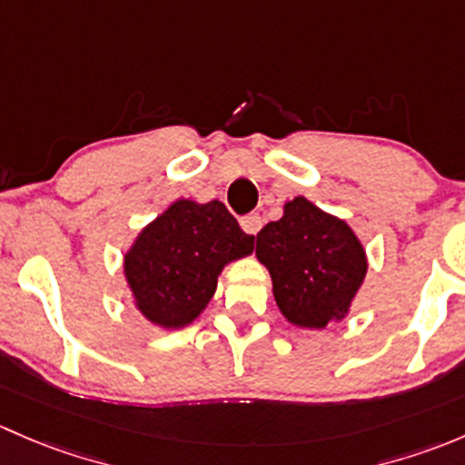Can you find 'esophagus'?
<instances>
[{
	"label": "esophagus",
	"instance_id": "obj_1",
	"mask_svg": "<svg viewBox=\"0 0 465 465\" xmlns=\"http://www.w3.org/2000/svg\"><path fill=\"white\" fill-rule=\"evenodd\" d=\"M242 228H243V232H248V234H257L262 231V217L260 214H246V217L242 219Z\"/></svg>",
	"mask_w": 465,
	"mask_h": 465
}]
</instances>
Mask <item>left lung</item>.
I'll list each match as a JSON object with an SVG mask.
<instances>
[{"label":"left lung","instance_id":"1","mask_svg":"<svg viewBox=\"0 0 465 465\" xmlns=\"http://www.w3.org/2000/svg\"><path fill=\"white\" fill-rule=\"evenodd\" d=\"M255 257L280 313L300 329L342 322L367 275L365 246L351 226L306 197L286 201L282 217L262 228Z\"/></svg>","mask_w":465,"mask_h":465}]
</instances>
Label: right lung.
<instances>
[{
    "label": "right lung",
    "instance_id": "obj_1",
    "mask_svg": "<svg viewBox=\"0 0 465 465\" xmlns=\"http://www.w3.org/2000/svg\"><path fill=\"white\" fill-rule=\"evenodd\" d=\"M255 251L222 201L176 199L123 255L132 304L154 327L183 329L205 311L222 271Z\"/></svg>",
    "mask_w": 465,
    "mask_h": 465
}]
</instances>
